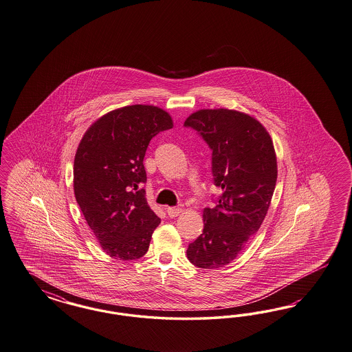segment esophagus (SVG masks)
I'll use <instances>...</instances> for the list:
<instances>
[{
	"mask_svg": "<svg viewBox=\"0 0 352 352\" xmlns=\"http://www.w3.org/2000/svg\"><path fill=\"white\" fill-rule=\"evenodd\" d=\"M166 213L169 217H177L182 213V209L178 206H169V208H166Z\"/></svg>",
	"mask_w": 352,
	"mask_h": 352,
	"instance_id": "esophagus-1",
	"label": "esophagus"
}]
</instances>
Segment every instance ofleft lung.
<instances>
[{
    "instance_id": "obj_1",
    "label": "left lung",
    "mask_w": 352,
    "mask_h": 352,
    "mask_svg": "<svg viewBox=\"0 0 352 352\" xmlns=\"http://www.w3.org/2000/svg\"><path fill=\"white\" fill-rule=\"evenodd\" d=\"M194 129L212 151L213 183L221 190L216 206L203 212V234L188 244L195 267L230 264L260 229L277 182V158L265 127L236 110L203 109L191 114Z\"/></svg>"
}]
</instances>
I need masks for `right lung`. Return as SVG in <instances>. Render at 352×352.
Returning a JSON list of instances; mask_svg holds the SVG:
<instances>
[{
	"label": "right lung",
	"instance_id": "add662e5",
	"mask_svg": "<svg viewBox=\"0 0 352 352\" xmlns=\"http://www.w3.org/2000/svg\"><path fill=\"white\" fill-rule=\"evenodd\" d=\"M173 127L169 113L130 105L98 118L80 140L74 160V194L101 248L117 260L148 251L161 222L149 208L144 156L152 138Z\"/></svg>",
	"mask_w": 352,
	"mask_h": 352
}]
</instances>
